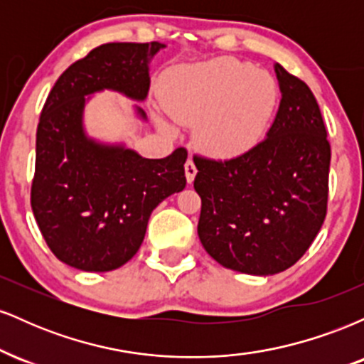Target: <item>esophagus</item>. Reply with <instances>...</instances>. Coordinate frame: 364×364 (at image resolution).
Segmentation results:
<instances>
[{
  "label": "esophagus",
  "instance_id": "1",
  "mask_svg": "<svg viewBox=\"0 0 364 364\" xmlns=\"http://www.w3.org/2000/svg\"><path fill=\"white\" fill-rule=\"evenodd\" d=\"M185 174H186L188 185H191V183H193V179H195V174H196V166H195L193 159H191V157L188 159L186 164H185Z\"/></svg>",
  "mask_w": 364,
  "mask_h": 364
}]
</instances>
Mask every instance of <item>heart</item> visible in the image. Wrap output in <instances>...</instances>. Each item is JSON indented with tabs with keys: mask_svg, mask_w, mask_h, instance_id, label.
I'll list each match as a JSON object with an SVG mask.
<instances>
[{
	"mask_svg": "<svg viewBox=\"0 0 364 364\" xmlns=\"http://www.w3.org/2000/svg\"><path fill=\"white\" fill-rule=\"evenodd\" d=\"M279 102L281 90L272 75L228 56L179 66L162 94L164 109L181 123L196 124L198 147L220 161L257 149Z\"/></svg>",
	"mask_w": 364,
	"mask_h": 364,
	"instance_id": "1",
	"label": "heart"
}]
</instances>
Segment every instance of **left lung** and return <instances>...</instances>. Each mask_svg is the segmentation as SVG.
Here are the masks:
<instances>
[{
	"mask_svg": "<svg viewBox=\"0 0 364 364\" xmlns=\"http://www.w3.org/2000/svg\"><path fill=\"white\" fill-rule=\"evenodd\" d=\"M274 70L282 97L262 144L228 161L193 157L200 241L217 263L248 275L294 265L327 214L330 145L318 102L279 63Z\"/></svg>",
	"mask_w": 364,
	"mask_h": 364,
	"instance_id": "obj_1",
	"label": "left lung"
}]
</instances>
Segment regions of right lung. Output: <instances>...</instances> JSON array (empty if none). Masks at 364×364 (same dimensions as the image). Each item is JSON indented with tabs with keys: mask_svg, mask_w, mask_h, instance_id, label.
Wrapping results in <instances>:
<instances>
[{
	"mask_svg": "<svg viewBox=\"0 0 364 364\" xmlns=\"http://www.w3.org/2000/svg\"><path fill=\"white\" fill-rule=\"evenodd\" d=\"M161 43H109L63 72L49 92L36 139L32 210L58 260L83 272L119 269L139 252L150 214L186 186L188 152L145 159L124 141L94 139L85 106L99 92L144 102ZM133 114L147 121L140 106Z\"/></svg>",
	"mask_w": 364,
	"mask_h": 364,
	"instance_id": "add662e5",
	"label": "right lung"
}]
</instances>
